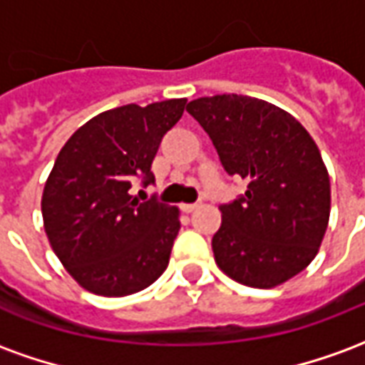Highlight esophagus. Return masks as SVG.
Instances as JSON below:
<instances>
[{"instance_id":"obj_1","label":"esophagus","mask_w":365,"mask_h":365,"mask_svg":"<svg viewBox=\"0 0 365 365\" xmlns=\"http://www.w3.org/2000/svg\"><path fill=\"white\" fill-rule=\"evenodd\" d=\"M197 207H199V203H183L182 209L185 211V213H193V211H195Z\"/></svg>"}]
</instances>
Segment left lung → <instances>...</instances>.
<instances>
[{
	"mask_svg": "<svg viewBox=\"0 0 365 365\" xmlns=\"http://www.w3.org/2000/svg\"><path fill=\"white\" fill-rule=\"evenodd\" d=\"M185 109L213 140L225 172L248 180L245 195L221 205V229L211 240L217 266L260 289L303 272L330 215L329 172L311 135L256 97H199Z\"/></svg>",
	"mask_w": 365,
	"mask_h": 365,
	"instance_id": "8db88e82",
	"label": "left lung"
}]
</instances>
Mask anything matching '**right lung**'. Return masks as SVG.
<instances>
[{
  "mask_svg": "<svg viewBox=\"0 0 365 365\" xmlns=\"http://www.w3.org/2000/svg\"><path fill=\"white\" fill-rule=\"evenodd\" d=\"M183 109L185 99L123 105L99 113L62 146L44 185V230L83 289L123 297L168 268L180 211L156 195L140 203L130 187L154 183L152 160Z\"/></svg>",
  "mask_w": 365,
  "mask_h": 365,
  "instance_id": "right-lung-1",
  "label": "right lung"
}]
</instances>
